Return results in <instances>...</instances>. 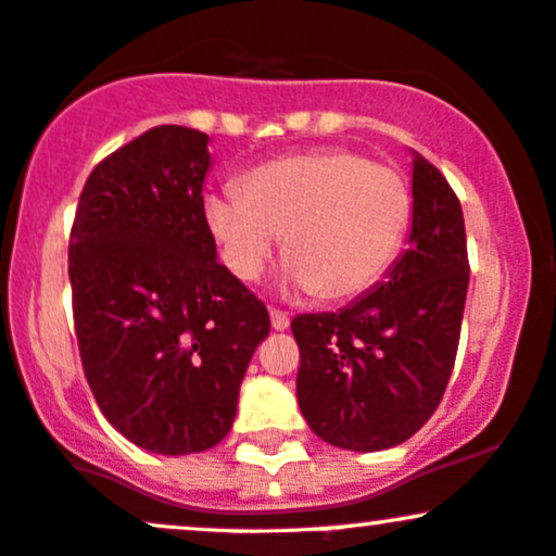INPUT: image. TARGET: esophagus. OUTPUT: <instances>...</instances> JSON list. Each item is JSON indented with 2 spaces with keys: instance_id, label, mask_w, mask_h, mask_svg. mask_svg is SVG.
I'll return each instance as SVG.
<instances>
[{
  "instance_id": "34e87169",
  "label": "esophagus",
  "mask_w": 556,
  "mask_h": 556,
  "mask_svg": "<svg viewBox=\"0 0 556 556\" xmlns=\"http://www.w3.org/2000/svg\"><path fill=\"white\" fill-rule=\"evenodd\" d=\"M270 324L276 331H283V328H289V315H286L283 309L270 307Z\"/></svg>"
}]
</instances>
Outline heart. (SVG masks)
I'll return each instance as SVG.
<instances>
[{
    "mask_svg": "<svg viewBox=\"0 0 556 556\" xmlns=\"http://www.w3.org/2000/svg\"><path fill=\"white\" fill-rule=\"evenodd\" d=\"M238 189L204 201L223 265L238 280H256L283 232L291 283L328 302L366 294L392 270L414 214L403 172L350 148L273 159L249 169Z\"/></svg>",
    "mask_w": 556,
    "mask_h": 556,
    "instance_id": "heart-1",
    "label": "heart"
}]
</instances>
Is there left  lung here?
<instances>
[{"mask_svg": "<svg viewBox=\"0 0 556 556\" xmlns=\"http://www.w3.org/2000/svg\"><path fill=\"white\" fill-rule=\"evenodd\" d=\"M408 243L371 294L291 320L302 416L337 447L405 443L438 410L456 363L469 289L464 212L443 172L419 153Z\"/></svg>", "mask_w": 556, "mask_h": 556, "instance_id": "1", "label": "left lung"}]
</instances>
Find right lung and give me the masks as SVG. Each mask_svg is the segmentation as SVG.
Masks as SVG:
<instances>
[{"label":"right lung","instance_id":"right-lung-1","mask_svg":"<svg viewBox=\"0 0 556 556\" xmlns=\"http://www.w3.org/2000/svg\"><path fill=\"white\" fill-rule=\"evenodd\" d=\"M208 137L161 124L87 177L68 278L81 368L100 410L146 451L217 445L236 419L265 302L223 262L204 223Z\"/></svg>","mask_w":556,"mask_h":556}]
</instances>
